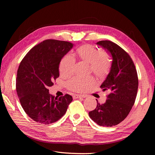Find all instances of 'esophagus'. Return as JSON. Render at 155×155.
I'll list each match as a JSON object with an SVG mask.
<instances>
[{
    "mask_svg": "<svg viewBox=\"0 0 155 155\" xmlns=\"http://www.w3.org/2000/svg\"><path fill=\"white\" fill-rule=\"evenodd\" d=\"M75 97H77V98H84V97H86V96L85 95H82V94H76V95H75Z\"/></svg>",
    "mask_w": 155,
    "mask_h": 155,
    "instance_id": "obj_1",
    "label": "esophagus"
}]
</instances>
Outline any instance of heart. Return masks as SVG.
I'll return each mask as SVG.
<instances>
[{
	"label": "heart",
	"instance_id": "heart-1",
	"mask_svg": "<svg viewBox=\"0 0 155 155\" xmlns=\"http://www.w3.org/2000/svg\"><path fill=\"white\" fill-rule=\"evenodd\" d=\"M76 54L81 59L89 64L91 71L98 78L105 76L110 68V59L107 51H100L94 46L86 45L79 47ZM75 64V58L68 54L62 58L59 64V72L63 76H68L72 73ZM94 78L91 76L85 77L77 76L70 79L69 87L74 91H80L86 86L91 85Z\"/></svg>",
	"mask_w": 155,
	"mask_h": 155
}]
</instances>
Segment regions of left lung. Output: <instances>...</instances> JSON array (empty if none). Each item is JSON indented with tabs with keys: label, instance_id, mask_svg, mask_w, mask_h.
Returning <instances> with one entry per match:
<instances>
[{
	"label": "left lung",
	"instance_id": "1",
	"mask_svg": "<svg viewBox=\"0 0 155 155\" xmlns=\"http://www.w3.org/2000/svg\"><path fill=\"white\" fill-rule=\"evenodd\" d=\"M111 55L112 64L109 74L100 87L109 92L106 101L88 112L97 125L112 127L121 122L130 112L137 97L138 79L132 59L120 46L110 41L96 43Z\"/></svg>",
	"mask_w": 155,
	"mask_h": 155
}]
</instances>
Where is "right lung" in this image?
I'll return each instance as SVG.
<instances>
[{"mask_svg": "<svg viewBox=\"0 0 155 155\" xmlns=\"http://www.w3.org/2000/svg\"><path fill=\"white\" fill-rule=\"evenodd\" d=\"M70 42L47 39L32 48L17 70L16 90L22 107L36 122L48 125L66 113L72 97L59 98L49 94L48 87L59 76L61 61L73 47Z\"/></svg>", "mask_w": 155, "mask_h": 155, "instance_id": "right-lung-1", "label": "right lung"}]
</instances>
